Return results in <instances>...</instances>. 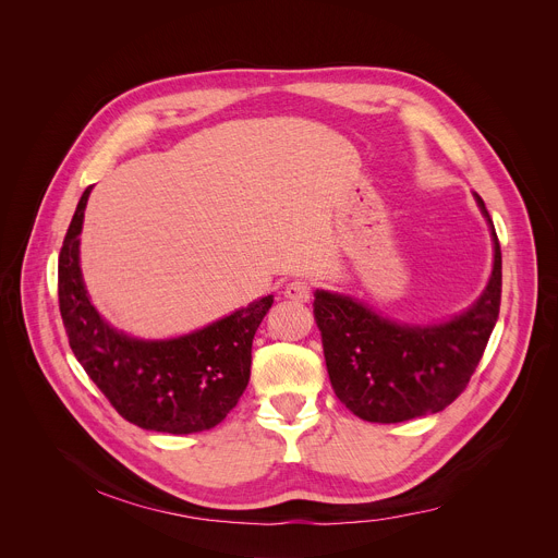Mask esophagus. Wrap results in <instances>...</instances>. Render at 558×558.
Masks as SVG:
<instances>
[{
  "instance_id": "1",
  "label": "esophagus",
  "mask_w": 558,
  "mask_h": 558,
  "mask_svg": "<svg viewBox=\"0 0 558 558\" xmlns=\"http://www.w3.org/2000/svg\"><path fill=\"white\" fill-rule=\"evenodd\" d=\"M284 295L293 303H307L312 299V282L310 280H291L284 287Z\"/></svg>"
}]
</instances>
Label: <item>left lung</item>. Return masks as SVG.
Listing matches in <instances>:
<instances>
[{
    "label": "left lung",
    "mask_w": 558,
    "mask_h": 558,
    "mask_svg": "<svg viewBox=\"0 0 558 558\" xmlns=\"http://www.w3.org/2000/svg\"><path fill=\"white\" fill-rule=\"evenodd\" d=\"M494 235L487 289L460 316L439 325L388 320L350 295L316 291L314 316L327 375L350 411L377 424L439 413L466 388L500 312L502 255L485 202L475 195Z\"/></svg>",
    "instance_id": "obj_1"
}]
</instances>
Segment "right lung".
Wrapping results in <instances>:
<instances>
[{
	"label": "right lung",
	"instance_id": "right-lung-1",
	"mask_svg": "<svg viewBox=\"0 0 558 558\" xmlns=\"http://www.w3.org/2000/svg\"><path fill=\"white\" fill-rule=\"evenodd\" d=\"M92 185L83 193L58 257V301L69 345L89 379L130 424L191 435L225 420L251 377L253 337L274 295L168 341H141L109 327L92 305L78 246Z\"/></svg>",
	"mask_w": 558,
	"mask_h": 558
}]
</instances>
